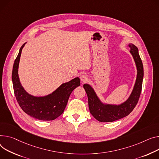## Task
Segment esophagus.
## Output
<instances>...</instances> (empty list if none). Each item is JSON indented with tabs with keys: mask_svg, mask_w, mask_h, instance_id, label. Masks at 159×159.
<instances>
[{
	"mask_svg": "<svg viewBox=\"0 0 159 159\" xmlns=\"http://www.w3.org/2000/svg\"><path fill=\"white\" fill-rule=\"evenodd\" d=\"M80 79L82 82H86L88 79V76L86 75H85V74H82V75H81L80 77Z\"/></svg>",
	"mask_w": 159,
	"mask_h": 159,
	"instance_id": "34e87169",
	"label": "esophagus"
}]
</instances>
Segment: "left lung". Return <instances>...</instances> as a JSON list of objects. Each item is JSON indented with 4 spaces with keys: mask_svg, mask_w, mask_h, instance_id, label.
I'll list each match as a JSON object with an SVG mask.
<instances>
[{
    "mask_svg": "<svg viewBox=\"0 0 159 159\" xmlns=\"http://www.w3.org/2000/svg\"><path fill=\"white\" fill-rule=\"evenodd\" d=\"M129 47L137 67V78L130 97L125 102L120 105L103 103L89 84H84L83 87L88 95L90 113L98 121L112 122L121 119L128 116L138 102L142 89L144 75L143 65L138 48L132 43H130Z\"/></svg>",
    "mask_w": 159,
    "mask_h": 159,
    "instance_id": "1",
    "label": "left lung"
}]
</instances>
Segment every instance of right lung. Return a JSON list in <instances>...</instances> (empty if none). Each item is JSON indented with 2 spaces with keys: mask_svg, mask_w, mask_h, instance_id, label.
Here are the masks:
<instances>
[{
  "mask_svg": "<svg viewBox=\"0 0 159 159\" xmlns=\"http://www.w3.org/2000/svg\"><path fill=\"white\" fill-rule=\"evenodd\" d=\"M25 43L19 50L12 71V82L16 100L20 107L31 117L42 121L54 120L64 112L71 92L80 85V79L76 77L62 84L47 96L34 97L29 94L21 84L18 74L21 53Z\"/></svg>",
  "mask_w": 159,
  "mask_h": 159,
  "instance_id": "obj_1",
  "label": "right lung"
}]
</instances>
